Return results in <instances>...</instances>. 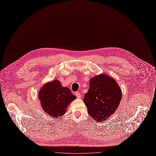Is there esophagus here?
I'll return each mask as SVG.
<instances>
[{
  "label": "esophagus",
  "mask_w": 156,
  "mask_h": 156,
  "mask_svg": "<svg viewBox=\"0 0 156 156\" xmlns=\"http://www.w3.org/2000/svg\"><path fill=\"white\" fill-rule=\"evenodd\" d=\"M75 94H76V95L77 98L78 99L80 98V97H81V94H80V93H79V92H76Z\"/></svg>",
  "instance_id": "obj_1"
}]
</instances>
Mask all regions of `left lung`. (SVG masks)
<instances>
[{
  "label": "left lung",
  "instance_id": "1",
  "mask_svg": "<svg viewBox=\"0 0 156 156\" xmlns=\"http://www.w3.org/2000/svg\"><path fill=\"white\" fill-rule=\"evenodd\" d=\"M122 90L114 78L101 74L89 80V89L83 101L87 112L95 122H104L117 110Z\"/></svg>",
  "mask_w": 156,
  "mask_h": 156
}]
</instances>
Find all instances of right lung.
<instances>
[{
  "label": "right lung",
  "mask_w": 156,
  "mask_h": 156,
  "mask_svg": "<svg viewBox=\"0 0 156 156\" xmlns=\"http://www.w3.org/2000/svg\"><path fill=\"white\" fill-rule=\"evenodd\" d=\"M38 95L42 110L55 118L65 114L69 104L76 99L70 89L62 87L61 82L57 79L44 84Z\"/></svg>",
  "instance_id": "right-lung-1"
}]
</instances>
